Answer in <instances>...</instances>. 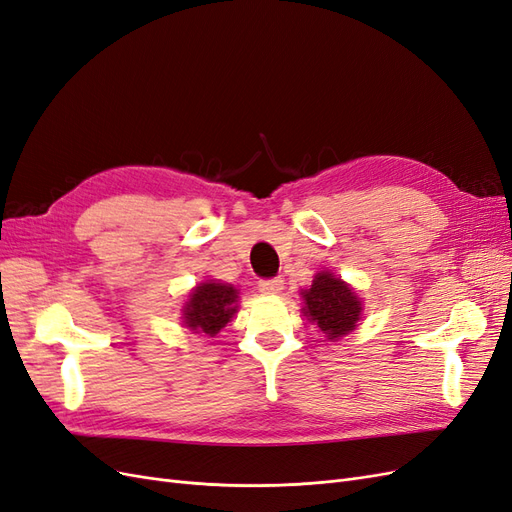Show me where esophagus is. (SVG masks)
Instances as JSON below:
<instances>
[{
	"instance_id": "obj_1",
	"label": "esophagus",
	"mask_w": 512,
	"mask_h": 512,
	"mask_svg": "<svg viewBox=\"0 0 512 512\" xmlns=\"http://www.w3.org/2000/svg\"><path fill=\"white\" fill-rule=\"evenodd\" d=\"M258 290L262 294H277L284 290V280L282 277H271V280H260L258 282Z\"/></svg>"
}]
</instances>
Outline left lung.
Returning <instances> with one entry per match:
<instances>
[{"mask_svg": "<svg viewBox=\"0 0 512 512\" xmlns=\"http://www.w3.org/2000/svg\"><path fill=\"white\" fill-rule=\"evenodd\" d=\"M301 294L305 303L303 314L309 322H316L318 329L331 342L354 331L356 322L361 320V299L331 271L316 273L312 286Z\"/></svg>", "mask_w": 512, "mask_h": 512, "instance_id": "obj_1", "label": "left lung"}]
</instances>
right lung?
Segmentation results:
<instances>
[{
	"label": "right lung",
	"instance_id": "right-lung-1",
	"mask_svg": "<svg viewBox=\"0 0 512 512\" xmlns=\"http://www.w3.org/2000/svg\"><path fill=\"white\" fill-rule=\"evenodd\" d=\"M237 299L239 292L230 284H198L183 305V327L194 333L215 337L230 322V318L237 314Z\"/></svg>",
	"mask_w": 512,
	"mask_h": 512
}]
</instances>
